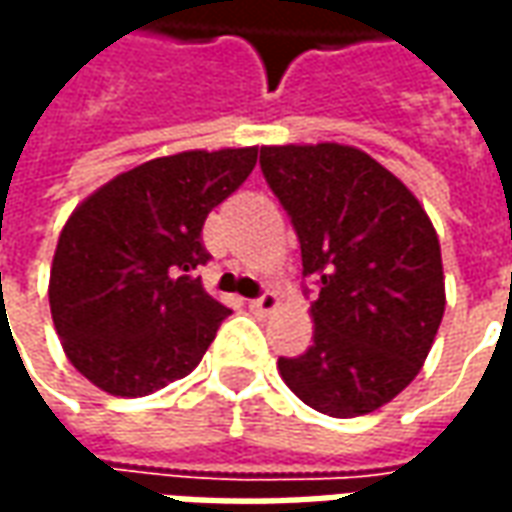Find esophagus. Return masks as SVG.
<instances>
[{
    "instance_id": "34e87169",
    "label": "esophagus",
    "mask_w": 512,
    "mask_h": 512,
    "mask_svg": "<svg viewBox=\"0 0 512 512\" xmlns=\"http://www.w3.org/2000/svg\"><path fill=\"white\" fill-rule=\"evenodd\" d=\"M279 307V296L277 293H263L260 299L249 301V310L255 312V315H271V312Z\"/></svg>"
}]
</instances>
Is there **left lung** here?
Instances as JSON below:
<instances>
[{
  "mask_svg": "<svg viewBox=\"0 0 512 512\" xmlns=\"http://www.w3.org/2000/svg\"><path fill=\"white\" fill-rule=\"evenodd\" d=\"M260 169L299 235L301 274L318 288L312 345L279 356V373L321 414H370L414 381L439 332L436 230L417 197L356 147H260Z\"/></svg>",
  "mask_w": 512,
  "mask_h": 512,
  "instance_id": "obj_1",
  "label": "left lung"
}]
</instances>
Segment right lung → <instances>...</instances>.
Returning a JSON list of instances; mask_svg holds the SVG:
<instances>
[{
  "instance_id": "right-lung-1",
  "label": "right lung",
  "mask_w": 512,
  "mask_h": 512,
  "mask_svg": "<svg viewBox=\"0 0 512 512\" xmlns=\"http://www.w3.org/2000/svg\"><path fill=\"white\" fill-rule=\"evenodd\" d=\"M257 164V147L189 150L128 169L65 222L49 304L71 365L109 395L142 397L189 376L230 315L194 271L208 213Z\"/></svg>"
}]
</instances>
